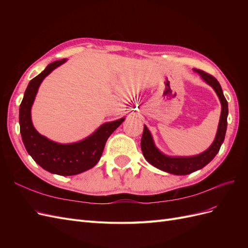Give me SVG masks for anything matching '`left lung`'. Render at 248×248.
<instances>
[{
    "instance_id": "8db88e82",
    "label": "left lung",
    "mask_w": 248,
    "mask_h": 248,
    "mask_svg": "<svg viewBox=\"0 0 248 248\" xmlns=\"http://www.w3.org/2000/svg\"><path fill=\"white\" fill-rule=\"evenodd\" d=\"M193 71L199 73L202 80L213 88L221 103V114L219 119V124L212 145L210 146L206 151L194 156H169L163 154L160 150L155 146L152 134L147 128L146 125H144V132H142V137L140 140L141 152L144 154L146 160L149 163H151L153 167L172 175H188L207 166V164L216 156V154L218 153L227 132V120L229 114L228 101L222 93L219 82L212 76H210V74L200 69L194 68Z\"/></svg>"
}]
</instances>
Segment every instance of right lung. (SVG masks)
I'll return each instance as SVG.
<instances>
[{
    "label": "right lung",
    "mask_w": 248,
    "mask_h": 248,
    "mask_svg": "<svg viewBox=\"0 0 248 248\" xmlns=\"http://www.w3.org/2000/svg\"><path fill=\"white\" fill-rule=\"evenodd\" d=\"M66 61L67 59H63L48 64L46 69L29 82L19 107V126L24 145L36 163L51 174L73 176L96 166L108 139L123 123L125 118L104 123L91 136L71 144H59L41 136L32 123L31 108L43 79Z\"/></svg>",
    "instance_id": "right-lung-1"
}]
</instances>
